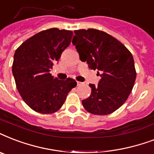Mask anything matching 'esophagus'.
<instances>
[{
	"label": "esophagus",
	"mask_w": 154,
	"mask_h": 154,
	"mask_svg": "<svg viewBox=\"0 0 154 154\" xmlns=\"http://www.w3.org/2000/svg\"><path fill=\"white\" fill-rule=\"evenodd\" d=\"M82 84H83V83H82V82H77V86H79V85H82Z\"/></svg>",
	"instance_id": "esophagus-1"
}]
</instances>
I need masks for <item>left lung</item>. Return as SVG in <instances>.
Wrapping results in <instances>:
<instances>
[{"label":"left lung","instance_id":"obj_1","mask_svg":"<svg viewBox=\"0 0 154 154\" xmlns=\"http://www.w3.org/2000/svg\"><path fill=\"white\" fill-rule=\"evenodd\" d=\"M72 44L89 68L101 77L97 85L90 84L91 94L82 105L95 115H107L119 109L128 98L136 80L132 53L118 40L100 30L74 31Z\"/></svg>","mask_w":154,"mask_h":154}]
</instances>
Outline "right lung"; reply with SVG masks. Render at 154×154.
<instances>
[{
	"mask_svg": "<svg viewBox=\"0 0 154 154\" xmlns=\"http://www.w3.org/2000/svg\"><path fill=\"white\" fill-rule=\"evenodd\" d=\"M72 36L70 30H43L23 42L15 51L12 71L16 85L24 101L36 112H57L77 85L72 78L61 81L49 72L70 45Z\"/></svg>",
	"mask_w": 154,
	"mask_h": 154,
	"instance_id": "1",
	"label": "right lung"
}]
</instances>
